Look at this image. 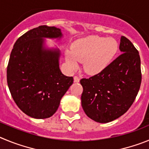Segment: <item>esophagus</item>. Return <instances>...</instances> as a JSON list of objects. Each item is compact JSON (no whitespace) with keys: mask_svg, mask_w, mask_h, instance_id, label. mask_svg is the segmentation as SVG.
Instances as JSON below:
<instances>
[{"mask_svg":"<svg viewBox=\"0 0 149 149\" xmlns=\"http://www.w3.org/2000/svg\"><path fill=\"white\" fill-rule=\"evenodd\" d=\"M74 81L76 83H78L79 81H80V78H79L77 76H74Z\"/></svg>","mask_w":149,"mask_h":149,"instance_id":"34e87169","label":"esophagus"}]
</instances>
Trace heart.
Wrapping results in <instances>:
<instances>
[{
	"label": "heart",
	"instance_id": "heart-1",
	"mask_svg": "<svg viewBox=\"0 0 149 149\" xmlns=\"http://www.w3.org/2000/svg\"><path fill=\"white\" fill-rule=\"evenodd\" d=\"M118 49V42L113 38L89 36L76 40L72 51H65V58L71 68H77L79 62H83L84 71L95 74L110 65Z\"/></svg>",
	"mask_w": 149,
	"mask_h": 149
}]
</instances>
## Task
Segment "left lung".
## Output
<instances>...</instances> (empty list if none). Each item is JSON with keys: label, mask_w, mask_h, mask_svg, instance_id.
I'll return each mask as SVG.
<instances>
[{"label": "left lung", "mask_w": 149, "mask_h": 149, "mask_svg": "<svg viewBox=\"0 0 149 149\" xmlns=\"http://www.w3.org/2000/svg\"><path fill=\"white\" fill-rule=\"evenodd\" d=\"M121 54L102 72L80 81L81 104L93 120L107 123L125 113L134 103L142 81L140 57L131 41L121 37Z\"/></svg>", "instance_id": "8db88e82"}]
</instances>
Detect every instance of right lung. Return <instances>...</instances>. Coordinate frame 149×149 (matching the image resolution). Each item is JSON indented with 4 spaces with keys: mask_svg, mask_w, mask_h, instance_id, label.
<instances>
[{
    "mask_svg": "<svg viewBox=\"0 0 149 149\" xmlns=\"http://www.w3.org/2000/svg\"><path fill=\"white\" fill-rule=\"evenodd\" d=\"M60 28L46 25L29 30L17 39L6 69L13 100L22 112L35 119L49 118L73 84L72 77L62 74L58 50L42 48L43 37L59 38Z\"/></svg>",
    "mask_w": 149,
    "mask_h": 149,
    "instance_id": "add662e5",
    "label": "right lung"
}]
</instances>
